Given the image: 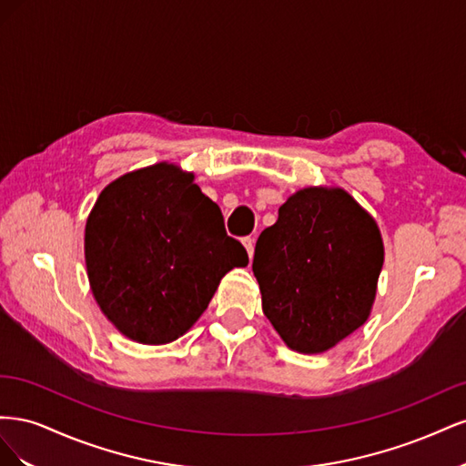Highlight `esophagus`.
Segmentation results:
<instances>
[{
  "mask_svg": "<svg viewBox=\"0 0 466 466\" xmlns=\"http://www.w3.org/2000/svg\"><path fill=\"white\" fill-rule=\"evenodd\" d=\"M243 245L248 252V257H252V252H255V237H245L243 238Z\"/></svg>",
  "mask_w": 466,
  "mask_h": 466,
  "instance_id": "1",
  "label": "esophagus"
}]
</instances>
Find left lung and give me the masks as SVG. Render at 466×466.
I'll return each instance as SVG.
<instances>
[{
  "label": "left lung",
  "instance_id": "obj_1",
  "mask_svg": "<svg viewBox=\"0 0 466 466\" xmlns=\"http://www.w3.org/2000/svg\"><path fill=\"white\" fill-rule=\"evenodd\" d=\"M380 268L377 223L340 188L293 194L252 258L264 315L303 354L336 346L368 320Z\"/></svg>",
  "mask_w": 466,
  "mask_h": 466
}]
</instances>
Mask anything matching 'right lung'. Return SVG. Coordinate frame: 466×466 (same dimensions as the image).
Returning a JSON list of instances; mask_svg holds the SVG:
<instances>
[{"label": "right lung", "mask_w": 466, "mask_h": 466, "mask_svg": "<svg viewBox=\"0 0 466 466\" xmlns=\"http://www.w3.org/2000/svg\"><path fill=\"white\" fill-rule=\"evenodd\" d=\"M192 180L175 165L139 168L108 185L87 219L93 295L136 342L177 340L206 311L219 279L248 264L219 206Z\"/></svg>", "instance_id": "obj_1"}]
</instances>
